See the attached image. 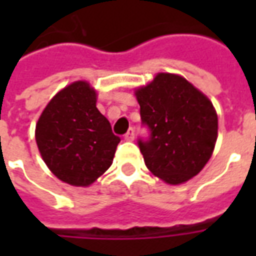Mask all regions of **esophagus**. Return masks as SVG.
Wrapping results in <instances>:
<instances>
[{"mask_svg":"<svg viewBox=\"0 0 256 256\" xmlns=\"http://www.w3.org/2000/svg\"><path fill=\"white\" fill-rule=\"evenodd\" d=\"M124 140L126 141H133L134 140V128H128V132L124 134Z\"/></svg>","mask_w":256,"mask_h":256,"instance_id":"1","label":"esophagus"}]
</instances>
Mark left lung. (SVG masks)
Returning a JSON list of instances; mask_svg holds the SVG:
<instances>
[{
	"label": "left lung",
	"instance_id": "left-lung-1",
	"mask_svg": "<svg viewBox=\"0 0 256 256\" xmlns=\"http://www.w3.org/2000/svg\"><path fill=\"white\" fill-rule=\"evenodd\" d=\"M150 138L138 140L148 170L164 182H186L202 172L218 137L212 102L180 75L160 72L136 90Z\"/></svg>",
	"mask_w": 256,
	"mask_h": 256
}]
</instances>
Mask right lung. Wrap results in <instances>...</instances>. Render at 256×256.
<instances>
[{"label": "right lung", "mask_w": 256, "mask_h": 256, "mask_svg": "<svg viewBox=\"0 0 256 256\" xmlns=\"http://www.w3.org/2000/svg\"><path fill=\"white\" fill-rule=\"evenodd\" d=\"M84 80L60 90L38 119L36 140L49 170L63 182L89 186L110 168L120 138Z\"/></svg>", "instance_id": "add662e5"}]
</instances>
